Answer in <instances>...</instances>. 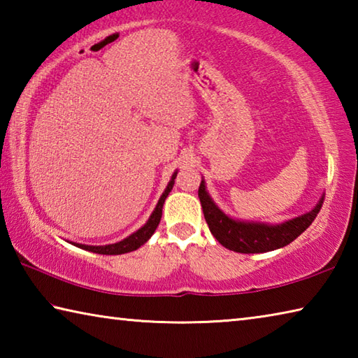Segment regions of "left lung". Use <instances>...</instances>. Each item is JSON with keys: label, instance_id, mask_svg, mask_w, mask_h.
Returning <instances> with one entry per match:
<instances>
[{"label": "left lung", "instance_id": "obj_1", "mask_svg": "<svg viewBox=\"0 0 358 358\" xmlns=\"http://www.w3.org/2000/svg\"><path fill=\"white\" fill-rule=\"evenodd\" d=\"M199 199L202 203L205 221H207L213 237L227 250L243 254L268 252L292 243L300 234L311 226L324 203L322 196L316 207L305 215L292 217L281 224H265L238 221L227 216L210 197L203 180L199 186Z\"/></svg>", "mask_w": 358, "mask_h": 358}]
</instances>
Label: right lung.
I'll return each instance as SVG.
<instances>
[{
    "mask_svg": "<svg viewBox=\"0 0 358 358\" xmlns=\"http://www.w3.org/2000/svg\"><path fill=\"white\" fill-rule=\"evenodd\" d=\"M178 172H173L171 181L166 187V191L162 192V196L159 197V201L156 203V208L153 210V213L148 217V221L143 224V226L137 230V232L131 234L128 238L118 241V243H112V245H104V246H90V245H82V243H72L77 248H82L85 251H92L96 254H106V256H113V254H124V252H131L136 251L137 248H141L143 243H147L150 240L151 235L155 234V230L157 227V224L161 221L162 216V207H164V202L169 196V192L172 191V187L175 185V178H177Z\"/></svg>",
    "mask_w": 358,
    "mask_h": 358,
    "instance_id": "right-lung-1",
    "label": "right lung"
}]
</instances>
